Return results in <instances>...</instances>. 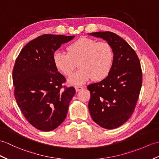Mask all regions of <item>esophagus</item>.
Instances as JSON below:
<instances>
[{"label":"esophagus","instance_id":"34e87169","mask_svg":"<svg viewBox=\"0 0 159 159\" xmlns=\"http://www.w3.org/2000/svg\"><path fill=\"white\" fill-rule=\"evenodd\" d=\"M75 89H76V91H79L80 90L83 89V87L79 86V85H76V86H75Z\"/></svg>","mask_w":159,"mask_h":159}]
</instances>
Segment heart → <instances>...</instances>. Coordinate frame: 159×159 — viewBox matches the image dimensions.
Listing matches in <instances>:
<instances>
[{
	"instance_id": "b5f03b06",
	"label": "heart",
	"mask_w": 159,
	"mask_h": 159,
	"mask_svg": "<svg viewBox=\"0 0 159 159\" xmlns=\"http://www.w3.org/2000/svg\"><path fill=\"white\" fill-rule=\"evenodd\" d=\"M67 51L68 53L55 51L53 61L55 68L66 76L72 75L76 62H79L80 70L68 79L70 84H82L92 78L101 80L111 70L114 53L108 43L81 38L70 44Z\"/></svg>"
}]
</instances>
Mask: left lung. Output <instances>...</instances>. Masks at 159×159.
I'll return each instance as SVG.
<instances>
[{
	"label": "left lung",
	"mask_w": 159,
	"mask_h": 159,
	"mask_svg": "<svg viewBox=\"0 0 159 159\" xmlns=\"http://www.w3.org/2000/svg\"><path fill=\"white\" fill-rule=\"evenodd\" d=\"M89 34L106 40L113 50V64L108 76L87 86L92 119L103 128L113 129L127 121L134 111L142 83L140 62L135 51L115 33Z\"/></svg>",
	"instance_id": "obj_1"
}]
</instances>
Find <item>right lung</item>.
I'll return each instance as SVG.
<instances>
[{
  "mask_svg": "<svg viewBox=\"0 0 159 159\" xmlns=\"http://www.w3.org/2000/svg\"><path fill=\"white\" fill-rule=\"evenodd\" d=\"M75 36H38L21 49L15 63V98L29 123L40 131H52L60 126L76 93L73 87H63L66 79L53 61L55 51Z\"/></svg>",
  "mask_w": 159,
  "mask_h": 159,
  "instance_id": "obj_1",
  "label": "right lung"
}]
</instances>
